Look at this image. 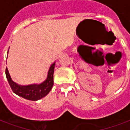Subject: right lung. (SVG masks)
Wrapping results in <instances>:
<instances>
[{"mask_svg":"<svg viewBox=\"0 0 130 130\" xmlns=\"http://www.w3.org/2000/svg\"><path fill=\"white\" fill-rule=\"evenodd\" d=\"M55 65V63H53L50 67L48 72L46 80H45L43 83L38 84V85L33 84V85L27 86H21L15 83L11 79L7 68H6L5 73H6L8 82L13 92L23 99H27L29 101H36L46 96L53 88V86L54 84L53 73H54Z\"/></svg>","mask_w":130,"mask_h":130,"instance_id":"add662e5","label":"right lung"}]
</instances>
